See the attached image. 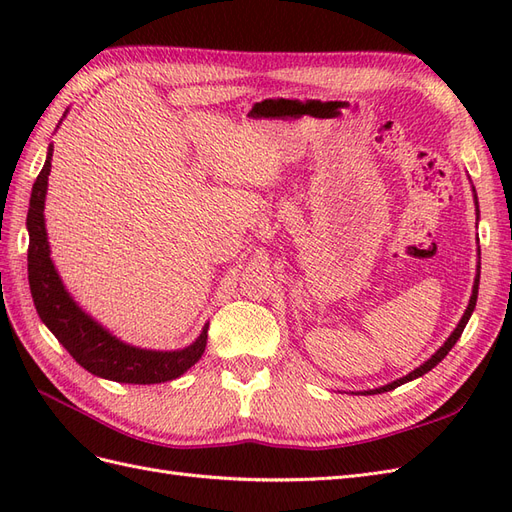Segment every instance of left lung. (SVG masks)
<instances>
[{"label":"left lung","mask_w":512,"mask_h":512,"mask_svg":"<svg viewBox=\"0 0 512 512\" xmlns=\"http://www.w3.org/2000/svg\"><path fill=\"white\" fill-rule=\"evenodd\" d=\"M476 297H478V277L474 280V290H472V297H470V305H468V309H466V314H463V318H461V322L457 324V329L453 331V335L446 339V344H444L436 354H433L427 363H423L418 369L410 371L408 376L399 378V380H395V382H391V384H386V386H380V389H376V391H365V395H376V393H384V391H393V389H397V386L406 384V382H410V380H414V378H418V376H423V374H427V371H431L433 367H436V365L444 359V356H446L448 352H451V348L457 344V339L461 337L463 329H466V324H468V320H470V316H472V312H474V307H476Z\"/></svg>","instance_id":"8db88e82"}]
</instances>
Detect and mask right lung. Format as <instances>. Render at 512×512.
Listing matches in <instances>:
<instances>
[{
  "mask_svg": "<svg viewBox=\"0 0 512 512\" xmlns=\"http://www.w3.org/2000/svg\"><path fill=\"white\" fill-rule=\"evenodd\" d=\"M51 156L53 149H49V156H46L34 183L27 211V273L38 316L59 339V344L72 354V359L100 378L126 384H158L179 378L203 356L207 346V327L192 346L177 352L134 348L119 342L98 322L81 312V307H76L64 284H61L49 256L42 213L46 181H49L51 173Z\"/></svg>",
  "mask_w": 512,
  "mask_h": 512,
  "instance_id": "right-lung-1",
  "label": "right lung"
}]
</instances>
